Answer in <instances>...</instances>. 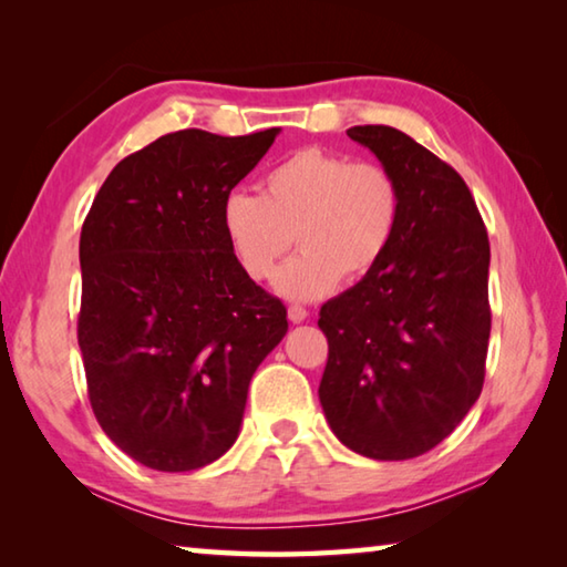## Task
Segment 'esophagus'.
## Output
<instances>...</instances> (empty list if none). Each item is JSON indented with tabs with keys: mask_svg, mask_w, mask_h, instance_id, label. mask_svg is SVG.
<instances>
[{
	"mask_svg": "<svg viewBox=\"0 0 567 567\" xmlns=\"http://www.w3.org/2000/svg\"><path fill=\"white\" fill-rule=\"evenodd\" d=\"M307 315H310V312H307L302 305H290V307H287V318H290V322H295V324L305 322Z\"/></svg>",
	"mask_w": 567,
	"mask_h": 567,
	"instance_id": "obj_1",
	"label": "esophagus"
}]
</instances>
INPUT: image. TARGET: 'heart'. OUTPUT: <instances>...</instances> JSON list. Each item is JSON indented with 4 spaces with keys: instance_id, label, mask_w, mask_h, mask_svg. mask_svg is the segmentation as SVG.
<instances>
[{
    "instance_id": "obj_1",
    "label": "heart",
    "mask_w": 567,
    "mask_h": 567,
    "mask_svg": "<svg viewBox=\"0 0 567 567\" xmlns=\"http://www.w3.org/2000/svg\"><path fill=\"white\" fill-rule=\"evenodd\" d=\"M402 195L390 169L305 147L275 165L260 195L233 192L223 203L229 252L249 280L265 282L290 252H302L277 275L292 300L328 295L340 280L375 270L398 235Z\"/></svg>"
}]
</instances>
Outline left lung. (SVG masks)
<instances>
[{
    "label": "left lung",
    "mask_w": 567,
    "mask_h": 567,
    "mask_svg": "<svg viewBox=\"0 0 567 567\" xmlns=\"http://www.w3.org/2000/svg\"><path fill=\"white\" fill-rule=\"evenodd\" d=\"M398 179V235L375 270L320 310V402L342 445L417 457L453 433L485 380L491 243L465 179L385 124L350 127Z\"/></svg>",
    "instance_id": "left-lung-1"
}]
</instances>
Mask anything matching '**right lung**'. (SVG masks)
<instances>
[{
  "label": "right lung",
  "instance_id": "obj_1",
  "mask_svg": "<svg viewBox=\"0 0 567 567\" xmlns=\"http://www.w3.org/2000/svg\"><path fill=\"white\" fill-rule=\"evenodd\" d=\"M280 130L165 134L124 157L82 225L76 322L94 417L162 473L223 457L255 370L287 332L285 305L239 270L223 203Z\"/></svg>",
  "mask_w": 567,
  "mask_h": 567
}]
</instances>
